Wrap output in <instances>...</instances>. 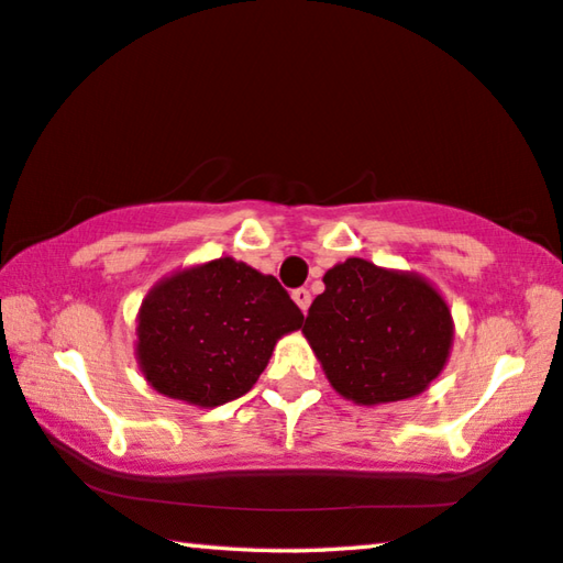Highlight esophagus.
Masks as SVG:
<instances>
[{"instance_id":"esophagus-1","label":"esophagus","mask_w":563,"mask_h":563,"mask_svg":"<svg viewBox=\"0 0 563 563\" xmlns=\"http://www.w3.org/2000/svg\"><path fill=\"white\" fill-rule=\"evenodd\" d=\"M292 300L298 302V308H300L302 312H308L310 302H312V298H310V290H308V288H298V290H292Z\"/></svg>"}]
</instances>
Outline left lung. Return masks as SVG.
Returning a JSON list of instances; mask_svg holds the SVG:
<instances>
[{"mask_svg":"<svg viewBox=\"0 0 563 563\" xmlns=\"http://www.w3.org/2000/svg\"><path fill=\"white\" fill-rule=\"evenodd\" d=\"M302 332L336 394L354 404L404 401L443 372L453 317L416 273L346 258L324 273Z\"/></svg>","mask_w":563,"mask_h":563,"instance_id":"obj_1","label":"left lung"}]
</instances>
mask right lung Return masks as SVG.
<instances>
[{
  "instance_id": "1",
  "label": "right lung",
  "mask_w": 563,
  "mask_h": 563,
  "mask_svg": "<svg viewBox=\"0 0 563 563\" xmlns=\"http://www.w3.org/2000/svg\"><path fill=\"white\" fill-rule=\"evenodd\" d=\"M302 327L288 290L217 258L159 280L137 314V362L155 391L213 408L251 391L275 342Z\"/></svg>"
}]
</instances>
